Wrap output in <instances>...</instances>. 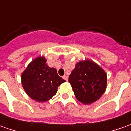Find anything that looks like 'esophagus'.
Masks as SVG:
<instances>
[{"mask_svg":"<svg viewBox=\"0 0 131 131\" xmlns=\"http://www.w3.org/2000/svg\"><path fill=\"white\" fill-rule=\"evenodd\" d=\"M63 79H64V80H66L67 81H68V77H67V75H64V76L63 77Z\"/></svg>","mask_w":131,"mask_h":131,"instance_id":"obj_1","label":"esophagus"}]
</instances>
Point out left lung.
I'll return each mask as SVG.
<instances>
[{
	"instance_id": "1",
	"label": "left lung",
	"mask_w": 131,
	"mask_h": 131,
	"mask_svg": "<svg viewBox=\"0 0 131 131\" xmlns=\"http://www.w3.org/2000/svg\"><path fill=\"white\" fill-rule=\"evenodd\" d=\"M77 99L84 104L95 102L104 94L107 84V76L103 69L91 60L76 64L69 77Z\"/></svg>"
}]
</instances>
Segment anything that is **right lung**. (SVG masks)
Instances as JSON below:
<instances>
[{"label":"right lung","mask_w":131,"mask_h":131,"mask_svg":"<svg viewBox=\"0 0 131 131\" xmlns=\"http://www.w3.org/2000/svg\"><path fill=\"white\" fill-rule=\"evenodd\" d=\"M44 57H38L29 64L22 74V85L27 94L35 101L45 102L56 94L57 88L65 82L56 69L46 64Z\"/></svg>","instance_id":"obj_1"}]
</instances>
